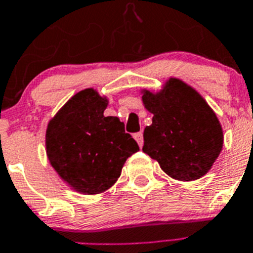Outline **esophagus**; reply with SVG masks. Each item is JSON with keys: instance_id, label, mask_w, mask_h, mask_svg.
Listing matches in <instances>:
<instances>
[{"instance_id": "1", "label": "esophagus", "mask_w": 253, "mask_h": 253, "mask_svg": "<svg viewBox=\"0 0 253 253\" xmlns=\"http://www.w3.org/2000/svg\"><path fill=\"white\" fill-rule=\"evenodd\" d=\"M133 137H135V140L137 141V144H139L140 148H142V145H144V136H142V131H140V132H136L135 135H133Z\"/></svg>"}]
</instances>
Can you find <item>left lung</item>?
<instances>
[{
	"mask_svg": "<svg viewBox=\"0 0 253 253\" xmlns=\"http://www.w3.org/2000/svg\"><path fill=\"white\" fill-rule=\"evenodd\" d=\"M142 102L154 114L153 124L144 129L142 151L178 181H193L208 173L223 148V131L201 95L170 79L159 94L145 91Z\"/></svg>",
	"mask_w": 253,
	"mask_h": 253,
	"instance_id": "1",
	"label": "left lung"
}]
</instances>
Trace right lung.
<instances>
[{"label":"right lung","instance_id":"add662e5","mask_svg":"<svg viewBox=\"0 0 253 253\" xmlns=\"http://www.w3.org/2000/svg\"><path fill=\"white\" fill-rule=\"evenodd\" d=\"M107 99L85 89L66 103L50 121L47 155L61 178L79 192L94 195L109 188L125 162L139 150L124 122L105 117Z\"/></svg>","mask_w":253,"mask_h":253}]
</instances>
